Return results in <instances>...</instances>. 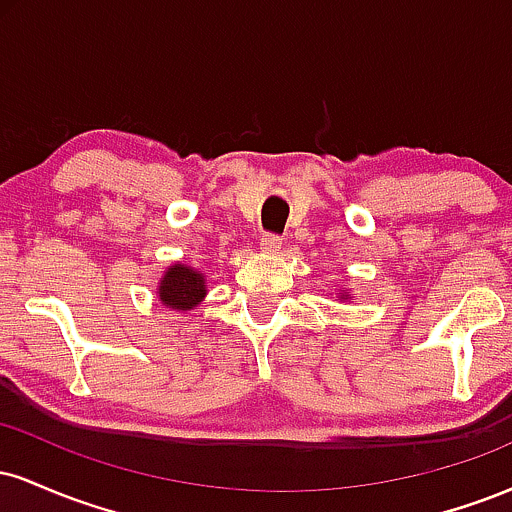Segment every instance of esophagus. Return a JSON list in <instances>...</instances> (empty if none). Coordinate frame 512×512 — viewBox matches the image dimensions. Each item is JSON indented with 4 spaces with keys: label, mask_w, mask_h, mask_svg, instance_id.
Here are the masks:
<instances>
[{
    "label": "esophagus",
    "mask_w": 512,
    "mask_h": 512,
    "mask_svg": "<svg viewBox=\"0 0 512 512\" xmlns=\"http://www.w3.org/2000/svg\"><path fill=\"white\" fill-rule=\"evenodd\" d=\"M260 245H262V250L276 252V250L281 248V236H274V233H262Z\"/></svg>",
    "instance_id": "1"
}]
</instances>
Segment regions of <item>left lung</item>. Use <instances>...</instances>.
I'll list each match as a JSON object with an SVG mask.
<instances>
[{"label": "left lung", "instance_id": "left-lung-1", "mask_svg": "<svg viewBox=\"0 0 512 512\" xmlns=\"http://www.w3.org/2000/svg\"><path fill=\"white\" fill-rule=\"evenodd\" d=\"M342 298H344V296H342Z\"/></svg>", "mask_w": 512, "mask_h": 512}]
</instances>
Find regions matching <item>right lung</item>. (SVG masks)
<instances>
[{"label":"right lung","mask_w":512,"mask_h":512,"mask_svg":"<svg viewBox=\"0 0 512 512\" xmlns=\"http://www.w3.org/2000/svg\"><path fill=\"white\" fill-rule=\"evenodd\" d=\"M156 293L161 303L168 305V308L192 310L207 296V286H204V276L197 269L185 267V264H173L163 274L161 286H158Z\"/></svg>","instance_id":"add662e5"}]
</instances>
